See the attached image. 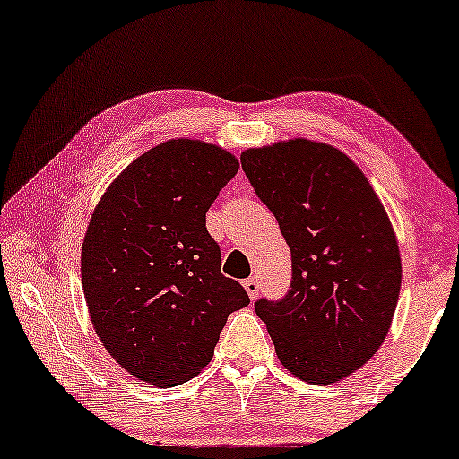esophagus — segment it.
Here are the masks:
<instances>
[{
	"instance_id": "34e87169",
	"label": "esophagus",
	"mask_w": 459,
	"mask_h": 459,
	"mask_svg": "<svg viewBox=\"0 0 459 459\" xmlns=\"http://www.w3.org/2000/svg\"><path fill=\"white\" fill-rule=\"evenodd\" d=\"M243 286H245V290H247V295H249L251 300H255L259 297V282H257V278H247L243 282Z\"/></svg>"
}]
</instances>
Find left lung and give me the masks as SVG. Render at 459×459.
<instances>
[{
	"instance_id": "left-lung-1",
	"label": "left lung",
	"mask_w": 459,
	"mask_h": 459,
	"mask_svg": "<svg viewBox=\"0 0 459 459\" xmlns=\"http://www.w3.org/2000/svg\"><path fill=\"white\" fill-rule=\"evenodd\" d=\"M241 167L276 216L292 255L284 299H259L282 365L330 385L379 351L398 305L400 249L362 170L338 148L311 140L249 148Z\"/></svg>"
}]
</instances>
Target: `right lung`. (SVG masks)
<instances>
[{"mask_svg":"<svg viewBox=\"0 0 459 459\" xmlns=\"http://www.w3.org/2000/svg\"><path fill=\"white\" fill-rule=\"evenodd\" d=\"M238 160L200 140L148 150L100 197L82 243V289L107 352L156 387L195 377L227 317L249 305L221 272L206 212Z\"/></svg>","mask_w":459,"mask_h":459,"instance_id":"right-lung-1","label":"right lung"}]
</instances>
